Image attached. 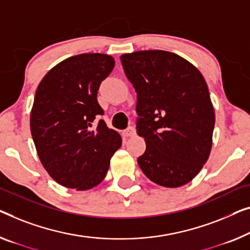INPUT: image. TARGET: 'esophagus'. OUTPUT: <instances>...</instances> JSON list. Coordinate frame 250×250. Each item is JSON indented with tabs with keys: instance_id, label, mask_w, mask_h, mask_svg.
<instances>
[{
	"instance_id": "34e87169",
	"label": "esophagus",
	"mask_w": 250,
	"mask_h": 250,
	"mask_svg": "<svg viewBox=\"0 0 250 250\" xmlns=\"http://www.w3.org/2000/svg\"><path fill=\"white\" fill-rule=\"evenodd\" d=\"M124 133H125V137H132V136L136 135V129L133 128V126L130 125V126H128V128L125 130Z\"/></svg>"
}]
</instances>
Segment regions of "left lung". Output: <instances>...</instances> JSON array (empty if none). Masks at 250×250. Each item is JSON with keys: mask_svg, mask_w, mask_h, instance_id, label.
<instances>
[{"mask_svg": "<svg viewBox=\"0 0 250 250\" xmlns=\"http://www.w3.org/2000/svg\"><path fill=\"white\" fill-rule=\"evenodd\" d=\"M120 58L137 92V133L146 141L138 165L165 188L188 183L208 161L214 129L202 74L169 51H136Z\"/></svg>", "mask_w": 250, "mask_h": 250, "instance_id": "left-lung-1", "label": "left lung"}]
</instances>
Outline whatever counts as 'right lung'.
Instances as JSON below:
<instances>
[{
  "label": "right lung",
  "mask_w": 250,
  "mask_h": 250,
  "mask_svg": "<svg viewBox=\"0 0 250 250\" xmlns=\"http://www.w3.org/2000/svg\"><path fill=\"white\" fill-rule=\"evenodd\" d=\"M114 59L81 54L59 62L40 82L30 129L40 162L58 184L85 191L101 183L110 159L121 147L120 135L104 120L92 124L103 109L98 91Z\"/></svg>",
  "instance_id": "right-lung-1"
}]
</instances>
